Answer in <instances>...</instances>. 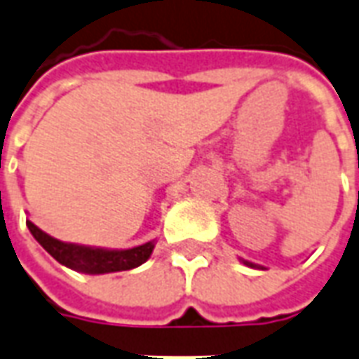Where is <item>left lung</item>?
Wrapping results in <instances>:
<instances>
[{
    "mask_svg": "<svg viewBox=\"0 0 359 359\" xmlns=\"http://www.w3.org/2000/svg\"><path fill=\"white\" fill-rule=\"evenodd\" d=\"M244 264H246V265H250V267H252V265H254V264H248V262H244Z\"/></svg>",
    "mask_w": 359,
    "mask_h": 359,
    "instance_id": "left-lung-1",
    "label": "left lung"
}]
</instances>
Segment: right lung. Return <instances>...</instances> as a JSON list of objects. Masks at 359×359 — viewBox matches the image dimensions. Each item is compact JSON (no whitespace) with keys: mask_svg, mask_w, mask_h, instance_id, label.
Instances as JSON below:
<instances>
[{"mask_svg":"<svg viewBox=\"0 0 359 359\" xmlns=\"http://www.w3.org/2000/svg\"><path fill=\"white\" fill-rule=\"evenodd\" d=\"M27 226L36 241L42 244L43 250L50 256L55 257L59 264L74 271L92 273V275L134 269V267L144 264L151 256V250H154V242H146V244L130 250L86 248V246H76V244H67V242L57 241V238L40 231L30 221H27Z\"/></svg>","mask_w":359,"mask_h":359,"instance_id":"obj_1","label":"right lung"}]
</instances>
